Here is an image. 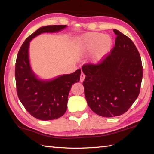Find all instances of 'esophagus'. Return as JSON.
I'll return each mask as SVG.
<instances>
[{
  "label": "esophagus",
  "instance_id": "1",
  "mask_svg": "<svg viewBox=\"0 0 154 154\" xmlns=\"http://www.w3.org/2000/svg\"><path fill=\"white\" fill-rule=\"evenodd\" d=\"M85 77V74L83 73V72H82V74H81V76H80V82H83V81H84Z\"/></svg>",
  "mask_w": 154,
  "mask_h": 154
}]
</instances>
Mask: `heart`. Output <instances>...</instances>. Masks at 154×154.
Here are the masks:
<instances>
[{
    "label": "heart",
    "mask_w": 154,
    "mask_h": 154,
    "mask_svg": "<svg viewBox=\"0 0 154 154\" xmlns=\"http://www.w3.org/2000/svg\"><path fill=\"white\" fill-rule=\"evenodd\" d=\"M113 41L111 36L100 32H88L77 40V48L80 54H87L94 50V60L99 61L111 51Z\"/></svg>",
    "instance_id": "b5f03b06"
}]
</instances>
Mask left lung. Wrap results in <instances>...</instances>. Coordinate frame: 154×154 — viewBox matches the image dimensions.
I'll return each instance as SVG.
<instances>
[{
  "mask_svg": "<svg viewBox=\"0 0 154 154\" xmlns=\"http://www.w3.org/2000/svg\"><path fill=\"white\" fill-rule=\"evenodd\" d=\"M115 46L98 64H85L83 85L90 108L98 116L124 114L140 92L143 66L139 52L127 36L113 29Z\"/></svg>",
  "mask_w": 154,
  "mask_h": 154,
  "instance_id": "obj_1",
  "label": "left lung"
}]
</instances>
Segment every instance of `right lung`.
Instances as JSON below:
<instances>
[{
    "label": "right lung",
    "instance_id": "obj_1",
    "mask_svg": "<svg viewBox=\"0 0 154 154\" xmlns=\"http://www.w3.org/2000/svg\"><path fill=\"white\" fill-rule=\"evenodd\" d=\"M66 26L52 25L38 28L25 40L17 56L15 77L18 98L31 116L41 120L59 118L65 113L69 93L72 85L79 81L81 70L51 81L38 79L30 66L28 47L30 41L41 33L58 32Z\"/></svg>",
    "mask_w": 154,
    "mask_h": 154
}]
</instances>
